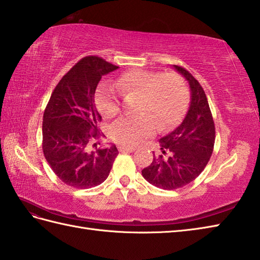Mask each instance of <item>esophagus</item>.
<instances>
[{
    "instance_id": "esophagus-1",
    "label": "esophagus",
    "mask_w": 260,
    "mask_h": 260,
    "mask_svg": "<svg viewBox=\"0 0 260 260\" xmlns=\"http://www.w3.org/2000/svg\"><path fill=\"white\" fill-rule=\"evenodd\" d=\"M119 151H120V152H132V151H135V148H134V147L120 146V147H119Z\"/></svg>"
}]
</instances>
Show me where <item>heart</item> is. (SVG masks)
<instances>
[{"label": "heart", "mask_w": 260, "mask_h": 260, "mask_svg": "<svg viewBox=\"0 0 260 260\" xmlns=\"http://www.w3.org/2000/svg\"><path fill=\"white\" fill-rule=\"evenodd\" d=\"M120 93L139 95L134 115H122L111 124V137L122 146H136L157 128L167 130L177 124L187 110L189 92L182 76L146 70L123 73L114 85L103 84L95 95V104L104 118L120 111Z\"/></svg>", "instance_id": "obj_1"}]
</instances>
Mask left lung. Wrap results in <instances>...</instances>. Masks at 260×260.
Listing matches in <instances>:
<instances>
[{
    "instance_id": "8db88e82",
    "label": "left lung",
    "mask_w": 260,
    "mask_h": 260,
    "mask_svg": "<svg viewBox=\"0 0 260 260\" xmlns=\"http://www.w3.org/2000/svg\"><path fill=\"white\" fill-rule=\"evenodd\" d=\"M174 68L186 78L190 104L183 122L159 140L161 153L142 169L147 182L162 189H176L189 184L203 172L213 152L215 126L203 87L181 66Z\"/></svg>"
}]
</instances>
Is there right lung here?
Returning a JSON list of instances; mask_svg holds the SVG:
<instances>
[{"label":"right lung","mask_w":260,"mask_h":260,"mask_svg":"<svg viewBox=\"0 0 260 260\" xmlns=\"http://www.w3.org/2000/svg\"><path fill=\"white\" fill-rule=\"evenodd\" d=\"M118 68L98 56L82 58L62 76L46 107L42 150L58 178L72 187L102 184L119 153L114 145L91 149L102 120L94 104L95 89L103 75Z\"/></svg>","instance_id":"obj_1"}]
</instances>
